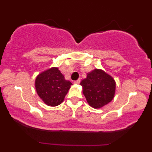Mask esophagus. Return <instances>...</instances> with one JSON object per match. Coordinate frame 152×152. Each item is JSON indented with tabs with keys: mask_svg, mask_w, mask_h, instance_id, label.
I'll use <instances>...</instances> for the list:
<instances>
[{
	"mask_svg": "<svg viewBox=\"0 0 152 152\" xmlns=\"http://www.w3.org/2000/svg\"><path fill=\"white\" fill-rule=\"evenodd\" d=\"M80 82H81V80L78 79V80H76V81H74V83H75V84H79Z\"/></svg>",
	"mask_w": 152,
	"mask_h": 152,
	"instance_id": "1",
	"label": "esophagus"
}]
</instances>
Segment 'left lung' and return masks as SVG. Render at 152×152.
I'll list each match as a JSON object with an SVG mask.
<instances>
[{"mask_svg": "<svg viewBox=\"0 0 152 152\" xmlns=\"http://www.w3.org/2000/svg\"><path fill=\"white\" fill-rule=\"evenodd\" d=\"M80 85L83 94L91 106L99 109L109 104L114 99L116 83L114 78L101 69H94L87 74Z\"/></svg>", "mask_w": 152, "mask_h": 152, "instance_id": "8db88e82", "label": "left lung"}]
</instances>
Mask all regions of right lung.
<instances>
[{"mask_svg":"<svg viewBox=\"0 0 152 152\" xmlns=\"http://www.w3.org/2000/svg\"><path fill=\"white\" fill-rule=\"evenodd\" d=\"M36 89L45 104L56 106L64 102L72 83L66 81L58 68H51L41 73L36 78Z\"/></svg>","mask_w":152,"mask_h":152,"instance_id":"add662e5","label":"right lung"}]
</instances>
